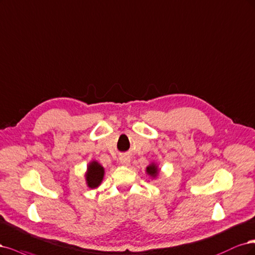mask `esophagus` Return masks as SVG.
Instances as JSON below:
<instances>
[{
	"mask_svg": "<svg viewBox=\"0 0 255 255\" xmlns=\"http://www.w3.org/2000/svg\"><path fill=\"white\" fill-rule=\"evenodd\" d=\"M120 162H121L122 165L129 166V165H130V162H131V160H130V158H129V157H127V155H123V157L120 159Z\"/></svg>",
	"mask_w": 255,
	"mask_h": 255,
	"instance_id": "34e87169",
	"label": "esophagus"
}]
</instances>
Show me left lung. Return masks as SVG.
<instances>
[{
  "instance_id": "8db88e82",
  "label": "left lung",
  "mask_w": 255,
  "mask_h": 255,
  "mask_svg": "<svg viewBox=\"0 0 255 255\" xmlns=\"http://www.w3.org/2000/svg\"><path fill=\"white\" fill-rule=\"evenodd\" d=\"M146 174L152 179H157L160 175V168L158 166V164H155L154 162L150 163L149 165L146 167Z\"/></svg>"
}]
</instances>
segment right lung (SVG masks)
Returning a JSON list of instances; mask_svg holds the SVG:
<instances>
[{
    "label": "right lung",
    "instance_id": "right-lung-1",
    "mask_svg": "<svg viewBox=\"0 0 255 255\" xmlns=\"http://www.w3.org/2000/svg\"><path fill=\"white\" fill-rule=\"evenodd\" d=\"M105 176V168L101 163H98L96 160L90 161L87 171L85 174L86 183L89 188H97L103 182V179Z\"/></svg>",
    "mask_w": 255,
    "mask_h": 255
}]
</instances>
